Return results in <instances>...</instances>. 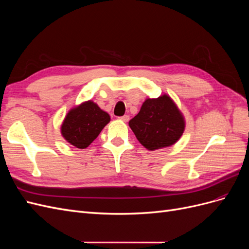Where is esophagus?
<instances>
[{"mask_svg": "<svg viewBox=\"0 0 249 249\" xmlns=\"http://www.w3.org/2000/svg\"><path fill=\"white\" fill-rule=\"evenodd\" d=\"M119 119L120 120H123L124 123H127L130 120V116L129 115H124V116H122V117H119Z\"/></svg>", "mask_w": 249, "mask_h": 249, "instance_id": "obj_1", "label": "esophagus"}]
</instances>
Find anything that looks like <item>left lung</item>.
<instances>
[{"label":"left lung","instance_id":"8db88e82","mask_svg":"<svg viewBox=\"0 0 249 249\" xmlns=\"http://www.w3.org/2000/svg\"><path fill=\"white\" fill-rule=\"evenodd\" d=\"M129 125L141 144L153 152L176 144L185 131L186 120L175 101L164 93L143 102Z\"/></svg>","mask_w":249,"mask_h":249}]
</instances>
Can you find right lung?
Here are the masks:
<instances>
[{"label": "right lung", "mask_w": 249, "mask_h": 249, "mask_svg": "<svg viewBox=\"0 0 249 249\" xmlns=\"http://www.w3.org/2000/svg\"><path fill=\"white\" fill-rule=\"evenodd\" d=\"M110 115L89 100L72 107L65 115L60 132L62 137L77 148L88 147L110 123Z\"/></svg>", "instance_id": "1"}]
</instances>
